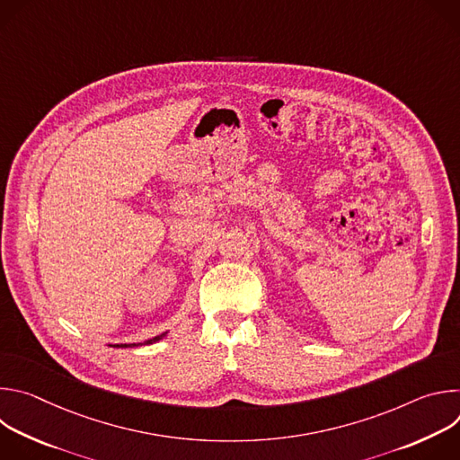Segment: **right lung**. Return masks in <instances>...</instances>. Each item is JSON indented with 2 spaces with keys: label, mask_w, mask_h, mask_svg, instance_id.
<instances>
[{
  "label": "right lung",
  "mask_w": 460,
  "mask_h": 460,
  "mask_svg": "<svg viewBox=\"0 0 460 460\" xmlns=\"http://www.w3.org/2000/svg\"><path fill=\"white\" fill-rule=\"evenodd\" d=\"M165 335H167V332L162 333V335H158V337H155V339H149V341H146V342H140V344H114V348H138V346H149V344H155V342L162 341Z\"/></svg>",
  "instance_id": "1"
}]
</instances>
